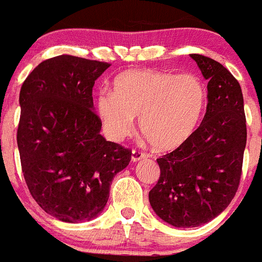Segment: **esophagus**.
Masks as SVG:
<instances>
[{"label":"esophagus","mask_w":262,"mask_h":262,"mask_svg":"<svg viewBox=\"0 0 262 262\" xmlns=\"http://www.w3.org/2000/svg\"><path fill=\"white\" fill-rule=\"evenodd\" d=\"M146 154L142 152V151L139 150H133L132 151V161H138L141 159H145L146 158Z\"/></svg>","instance_id":"1"}]
</instances>
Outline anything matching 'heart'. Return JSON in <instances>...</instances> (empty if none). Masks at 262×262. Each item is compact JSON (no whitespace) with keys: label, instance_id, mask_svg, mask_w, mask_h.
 Returning <instances> with one entry per match:
<instances>
[{"label":"heart","instance_id":"obj_1","mask_svg":"<svg viewBox=\"0 0 262 262\" xmlns=\"http://www.w3.org/2000/svg\"><path fill=\"white\" fill-rule=\"evenodd\" d=\"M207 103V89L194 73L176 75L156 70H130L114 80V93L97 98L104 133L121 141L139 129L154 150L173 151L195 133Z\"/></svg>","mask_w":262,"mask_h":262}]
</instances>
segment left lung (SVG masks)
Instances as JSON below:
<instances>
[{
  "label": "left lung",
  "instance_id": "obj_1",
  "mask_svg": "<svg viewBox=\"0 0 262 262\" xmlns=\"http://www.w3.org/2000/svg\"><path fill=\"white\" fill-rule=\"evenodd\" d=\"M190 57L208 80L207 111L187 142L156 159L160 177L148 192L155 213L176 227L199 226L226 209L238 191L247 142L238 80L214 59Z\"/></svg>",
  "mask_w": 262,
  "mask_h": 262
}]
</instances>
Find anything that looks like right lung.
Masks as SVG:
<instances>
[{"instance_id": "add662e5", "label": "right lung", "mask_w": 262, "mask_h": 262, "mask_svg": "<svg viewBox=\"0 0 262 262\" xmlns=\"http://www.w3.org/2000/svg\"><path fill=\"white\" fill-rule=\"evenodd\" d=\"M110 63L58 55L32 71L20 89L18 141L32 198L63 222L101 213L132 150L106 141L93 111V86Z\"/></svg>"}]
</instances>
